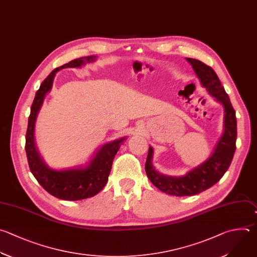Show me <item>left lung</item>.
<instances>
[{
  "label": "left lung",
  "mask_w": 257,
  "mask_h": 257,
  "mask_svg": "<svg viewBox=\"0 0 257 257\" xmlns=\"http://www.w3.org/2000/svg\"><path fill=\"white\" fill-rule=\"evenodd\" d=\"M192 64L203 87L225 108V132L217 144L212 156L203 164L192 169L184 177H167L160 175L151 164L152 148L149 147L145 172L150 182L160 191L177 197L194 196L200 194L217 184L229 168L235 150L237 137V120L228 94L222 85L215 70L206 63L187 58Z\"/></svg>",
  "instance_id": "obj_1"
}]
</instances>
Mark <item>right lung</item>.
<instances>
[{"instance_id": "1", "label": "right lung", "mask_w": 257, "mask_h": 257, "mask_svg": "<svg viewBox=\"0 0 257 257\" xmlns=\"http://www.w3.org/2000/svg\"><path fill=\"white\" fill-rule=\"evenodd\" d=\"M95 56L76 58L53 69L42 81L40 88L36 92L28 118L25 151L30 172L46 192L60 200L77 201L88 199L101 192L108 181L113 159L120 148L121 142L124 140V138H121L105 144L92 159L89 166L84 169H50L44 164L35 148L33 137L35 119L46 93L52 87L55 72L65 67H78L87 61L95 60Z\"/></svg>"}]
</instances>
